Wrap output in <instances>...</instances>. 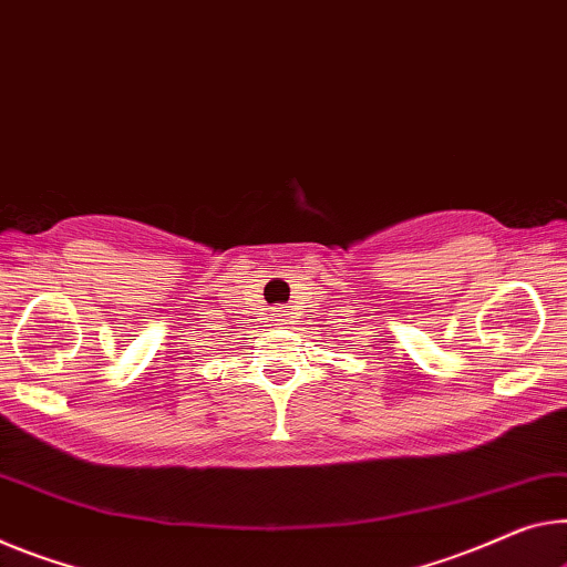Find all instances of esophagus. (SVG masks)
Returning <instances> with one entry per match:
<instances>
[{"mask_svg":"<svg viewBox=\"0 0 567 567\" xmlns=\"http://www.w3.org/2000/svg\"><path fill=\"white\" fill-rule=\"evenodd\" d=\"M274 321H276V324H286V321H289V309L276 307L274 309Z\"/></svg>","mask_w":567,"mask_h":567,"instance_id":"1","label":"esophagus"}]
</instances>
